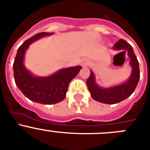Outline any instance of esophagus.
<instances>
[{
    "label": "esophagus",
    "instance_id": "obj_1",
    "mask_svg": "<svg viewBox=\"0 0 150 150\" xmlns=\"http://www.w3.org/2000/svg\"><path fill=\"white\" fill-rule=\"evenodd\" d=\"M81 64L83 67H87L89 64V60H87V59H83V60H82Z\"/></svg>",
    "mask_w": 150,
    "mask_h": 150
}]
</instances>
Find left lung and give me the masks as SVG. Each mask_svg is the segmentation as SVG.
<instances>
[{"instance_id": "left-lung-1", "label": "left lung", "mask_w": 150, "mask_h": 150, "mask_svg": "<svg viewBox=\"0 0 150 150\" xmlns=\"http://www.w3.org/2000/svg\"><path fill=\"white\" fill-rule=\"evenodd\" d=\"M114 49L124 50L130 57V64L132 67V73L127 82L111 88H101L95 82V77L92 71L87 80V85L91 96L95 100L106 104H116L130 96L137 87L140 79V69L137 57L134 54L132 45L124 40H120L114 44Z\"/></svg>"}]
</instances>
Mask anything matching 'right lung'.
Listing matches in <instances>:
<instances>
[{"label": "right lung", "instance_id": "right-lung-1", "mask_svg": "<svg viewBox=\"0 0 150 150\" xmlns=\"http://www.w3.org/2000/svg\"><path fill=\"white\" fill-rule=\"evenodd\" d=\"M50 34L52 33L42 32L24 42L18 48L13 63L14 79L17 87L30 100L44 105H52L63 100L70 81L82 68L78 66L63 69L54 75L46 78L34 77L28 72L23 64L27 48L42 36Z\"/></svg>", "mask_w": 150, "mask_h": 150}]
</instances>
